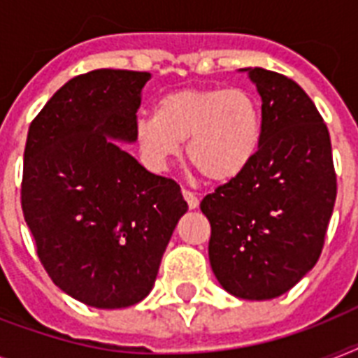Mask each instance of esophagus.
Returning a JSON list of instances; mask_svg holds the SVG:
<instances>
[{"label": "esophagus", "instance_id": "34e87169", "mask_svg": "<svg viewBox=\"0 0 358 358\" xmlns=\"http://www.w3.org/2000/svg\"><path fill=\"white\" fill-rule=\"evenodd\" d=\"M182 195H184V199H185V202H187L189 210H195V208H199V196H196L195 193H191L189 189H182Z\"/></svg>", "mask_w": 358, "mask_h": 358}]
</instances>
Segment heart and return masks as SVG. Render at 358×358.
Segmentation results:
<instances>
[{
	"label": "heart",
	"mask_w": 358,
	"mask_h": 358,
	"mask_svg": "<svg viewBox=\"0 0 358 358\" xmlns=\"http://www.w3.org/2000/svg\"><path fill=\"white\" fill-rule=\"evenodd\" d=\"M264 131L260 103L243 89L185 87L157 98L154 115L135 120V143L156 171L182 154L212 182H230L258 154Z\"/></svg>",
	"instance_id": "1"
}]
</instances>
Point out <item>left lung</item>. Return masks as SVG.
<instances>
[{"label":"left lung","mask_w":358,"mask_h":358,"mask_svg":"<svg viewBox=\"0 0 358 358\" xmlns=\"http://www.w3.org/2000/svg\"><path fill=\"white\" fill-rule=\"evenodd\" d=\"M262 98V143L249 167L201 202L212 224L210 266L239 299H275L322 255L336 201L331 137L294 80L241 69Z\"/></svg>","instance_id":"1"}]
</instances>
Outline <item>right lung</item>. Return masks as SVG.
Here are the masks:
<instances>
[{
	"mask_svg": "<svg viewBox=\"0 0 358 358\" xmlns=\"http://www.w3.org/2000/svg\"><path fill=\"white\" fill-rule=\"evenodd\" d=\"M148 72L100 69L64 83L27 131L22 210L55 286L94 308L150 294L187 202L174 180L148 173L135 143Z\"/></svg>",
	"mask_w": 358,
	"mask_h": 358,
	"instance_id": "add662e5",
	"label": "right lung"
}]
</instances>
